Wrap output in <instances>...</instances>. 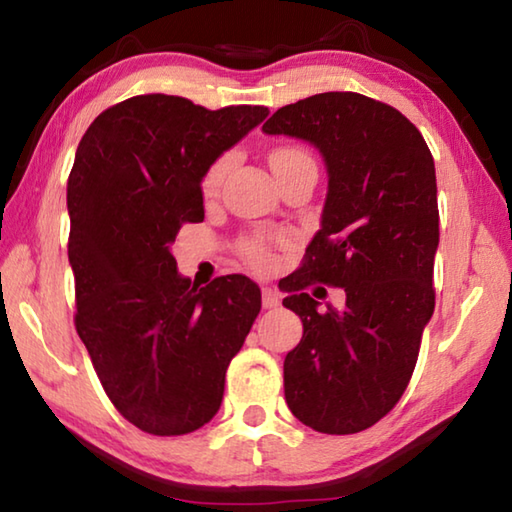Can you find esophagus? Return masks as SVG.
<instances>
[{
	"instance_id": "esophagus-1",
	"label": "esophagus",
	"mask_w": 512,
	"mask_h": 512,
	"mask_svg": "<svg viewBox=\"0 0 512 512\" xmlns=\"http://www.w3.org/2000/svg\"><path fill=\"white\" fill-rule=\"evenodd\" d=\"M262 305H264V309H273L280 305V296H277L275 289H271V287L262 289Z\"/></svg>"
}]
</instances>
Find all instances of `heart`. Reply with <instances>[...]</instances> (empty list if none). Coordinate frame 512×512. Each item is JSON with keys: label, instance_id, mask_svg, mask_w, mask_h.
Listing matches in <instances>:
<instances>
[{"label": "heart", "instance_id": "heart-1", "mask_svg": "<svg viewBox=\"0 0 512 512\" xmlns=\"http://www.w3.org/2000/svg\"><path fill=\"white\" fill-rule=\"evenodd\" d=\"M232 158H235V155H232L230 151H225L219 155V158H214L210 162V167L205 169L203 178H201V192L205 196H214L216 192H219L225 173H228L232 167ZM268 160H271V167L275 173H282L284 169L298 167V164H309V167H316L311 153L302 149V146H277V149L271 151V158ZM239 248H241V255H244L255 268H268L273 264L271 250H268V244L259 235L246 237L244 241H241Z\"/></svg>", "mask_w": 512, "mask_h": 512}]
</instances>
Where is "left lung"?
<instances>
[{
	"instance_id": "obj_1",
	"label": "left lung",
	"mask_w": 512,
	"mask_h": 512,
	"mask_svg": "<svg viewBox=\"0 0 512 512\" xmlns=\"http://www.w3.org/2000/svg\"><path fill=\"white\" fill-rule=\"evenodd\" d=\"M262 131L311 142L329 173L320 230L284 284L282 305L302 320L284 359V397L314 431L359 433L400 402L436 307L431 151L400 110L357 92L289 103ZM316 283L343 288L346 305L320 310L308 293Z\"/></svg>"
}]
</instances>
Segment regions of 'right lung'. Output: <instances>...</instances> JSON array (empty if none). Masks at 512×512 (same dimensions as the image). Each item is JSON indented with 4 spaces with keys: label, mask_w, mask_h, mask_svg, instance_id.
<instances>
[{
    "label": "right lung",
    "mask_w": 512,
    "mask_h": 512,
    "mask_svg": "<svg viewBox=\"0 0 512 512\" xmlns=\"http://www.w3.org/2000/svg\"><path fill=\"white\" fill-rule=\"evenodd\" d=\"M266 115L140 94L103 110L76 149L67 180L74 325L110 402L153 436L214 418L225 370L262 309L244 275L192 287L171 246L185 223L205 219L210 162Z\"/></svg>",
    "instance_id": "right-lung-1"
}]
</instances>
